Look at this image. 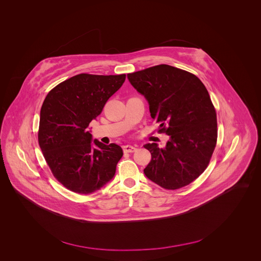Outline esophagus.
<instances>
[{"instance_id":"obj_1","label":"esophagus","mask_w":261,"mask_h":261,"mask_svg":"<svg viewBox=\"0 0 261 261\" xmlns=\"http://www.w3.org/2000/svg\"><path fill=\"white\" fill-rule=\"evenodd\" d=\"M136 146H134V145H124L123 146V151L124 152H127V153H132V152H135L136 151Z\"/></svg>"}]
</instances>
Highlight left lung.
<instances>
[{
	"mask_svg": "<svg viewBox=\"0 0 261 261\" xmlns=\"http://www.w3.org/2000/svg\"><path fill=\"white\" fill-rule=\"evenodd\" d=\"M132 86L149 103L159 133L169 136L165 148L155 142L143 172L166 190H178L205 171L217 142L216 112L202 81L189 71L166 64L128 73Z\"/></svg>",
	"mask_w": 261,
	"mask_h": 261,
	"instance_id": "left-lung-1",
	"label": "left lung"
}]
</instances>
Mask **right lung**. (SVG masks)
Returning <instances> with one entry per match:
<instances>
[{"label": "right lung", "mask_w": 261, "mask_h": 261, "mask_svg": "<svg viewBox=\"0 0 261 261\" xmlns=\"http://www.w3.org/2000/svg\"><path fill=\"white\" fill-rule=\"evenodd\" d=\"M126 75L80 73L48 92L40 112L38 142L55 178L68 190L89 194L116 173L123 152L116 143L92 142L90 122Z\"/></svg>", "instance_id": "right-lung-1"}]
</instances>
